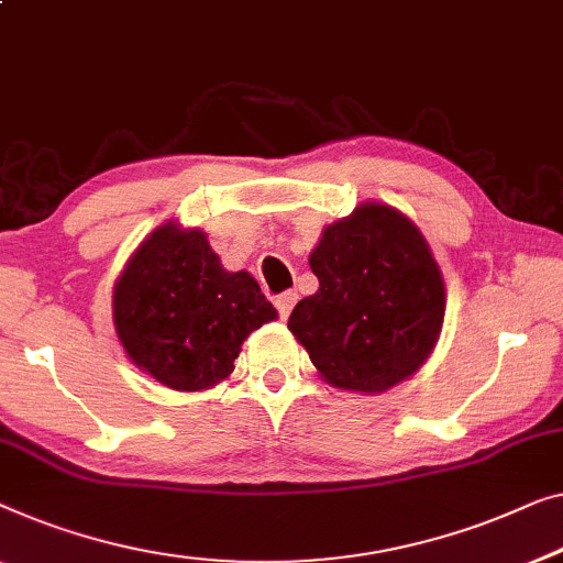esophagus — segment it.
Listing matches in <instances>:
<instances>
[{
	"label": "esophagus",
	"instance_id": "34e87169",
	"mask_svg": "<svg viewBox=\"0 0 563 563\" xmlns=\"http://www.w3.org/2000/svg\"><path fill=\"white\" fill-rule=\"evenodd\" d=\"M297 291H284V295H279L274 299V305H276V309H279V317L282 320H287V317L291 314V309H295V305H297Z\"/></svg>",
	"mask_w": 563,
	"mask_h": 563
}]
</instances>
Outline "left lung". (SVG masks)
<instances>
[{
  "label": "left lung",
  "instance_id": "left-lung-1",
  "mask_svg": "<svg viewBox=\"0 0 563 563\" xmlns=\"http://www.w3.org/2000/svg\"><path fill=\"white\" fill-rule=\"evenodd\" d=\"M320 282L289 330L335 388L383 394L413 376L444 322V279L421 231L396 208L363 202L309 254Z\"/></svg>",
  "mask_w": 563,
  "mask_h": 563
}]
</instances>
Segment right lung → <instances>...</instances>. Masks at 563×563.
<instances>
[{
    "label": "right lung",
    "instance_id": "1",
    "mask_svg": "<svg viewBox=\"0 0 563 563\" xmlns=\"http://www.w3.org/2000/svg\"><path fill=\"white\" fill-rule=\"evenodd\" d=\"M276 320L249 272H225L198 228L146 235L113 287V328L129 361L175 390H206L233 373L243 340Z\"/></svg>",
    "mask_w": 563,
    "mask_h": 563
}]
</instances>
